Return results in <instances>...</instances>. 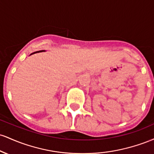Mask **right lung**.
<instances>
[{"label": "right lung", "mask_w": 154, "mask_h": 154, "mask_svg": "<svg viewBox=\"0 0 154 154\" xmlns=\"http://www.w3.org/2000/svg\"><path fill=\"white\" fill-rule=\"evenodd\" d=\"M41 51H36V52H34V53H32V54H31L30 55H32V54H35V53H38V52H41Z\"/></svg>", "instance_id": "right-lung-1"}]
</instances>
